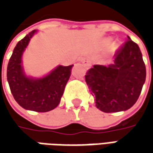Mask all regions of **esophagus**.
Instances as JSON below:
<instances>
[{"label": "esophagus", "instance_id": "obj_1", "mask_svg": "<svg viewBox=\"0 0 153 153\" xmlns=\"http://www.w3.org/2000/svg\"><path fill=\"white\" fill-rule=\"evenodd\" d=\"M81 62L82 63V65H83L87 69L90 68V66H91V63L88 61V60H87V59H82L81 60Z\"/></svg>", "mask_w": 153, "mask_h": 153}]
</instances>
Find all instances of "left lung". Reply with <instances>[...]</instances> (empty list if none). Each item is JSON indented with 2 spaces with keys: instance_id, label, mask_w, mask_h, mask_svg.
I'll return each instance as SVG.
<instances>
[{
  "instance_id": "obj_1",
  "label": "left lung",
  "mask_w": 153,
  "mask_h": 153,
  "mask_svg": "<svg viewBox=\"0 0 153 153\" xmlns=\"http://www.w3.org/2000/svg\"><path fill=\"white\" fill-rule=\"evenodd\" d=\"M114 57V64L95 65L85 75L96 107L106 113L132 107L141 93L146 75L140 48L128 36Z\"/></svg>"
}]
</instances>
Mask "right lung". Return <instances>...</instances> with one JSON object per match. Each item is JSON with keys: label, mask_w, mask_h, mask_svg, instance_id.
<instances>
[{"label": "right lung", "mask_w": 153, "mask_h": 153, "mask_svg": "<svg viewBox=\"0 0 153 153\" xmlns=\"http://www.w3.org/2000/svg\"><path fill=\"white\" fill-rule=\"evenodd\" d=\"M36 30L19 41L9 59L7 76L10 90L23 108L37 112H47L58 106L71 76L73 65H59L43 78H29L24 73L21 57Z\"/></svg>", "instance_id": "add662e5"}]
</instances>
